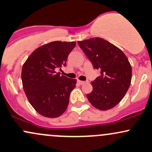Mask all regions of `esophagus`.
I'll return each mask as SVG.
<instances>
[{
  "label": "esophagus",
  "instance_id": "esophagus-1",
  "mask_svg": "<svg viewBox=\"0 0 152 152\" xmlns=\"http://www.w3.org/2000/svg\"><path fill=\"white\" fill-rule=\"evenodd\" d=\"M77 83L80 84V85H84L85 83V81H81V80H77Z\"/></svg>",
  "mask_w": 152,
  "mask_h": 152
}]
</instances>
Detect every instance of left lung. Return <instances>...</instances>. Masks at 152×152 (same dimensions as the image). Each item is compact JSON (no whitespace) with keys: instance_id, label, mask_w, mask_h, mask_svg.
<instances>
[{"instance_id":"1","label":"left lung","mask_w":152,"mask_h":152,"mask_svg":"<svg viewBox=\"0 0 152 152\" xmlns=\"http://www.w3.org/2000/svg\"><path fill=\"white\" fill-rule=\"evenodd\" d=\"M77 42L94 68L100 69L101 75L91 83L93 90L87 94V99L99 110L113 108L123 99L131 84L129 60L120 49L100 37Z\"/></svg>"}]
</instances>
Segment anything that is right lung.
<instances>
[{"label": "right lung", "mask_w": 152, "mask_h": 152, "mask_svg": "<svg viewBox=\"0 0 152 152\" xmlns=\"http://www.w3.org/2000/svg\"><path fill=\"white\" fill-rule=\"evenodd\" d=\"M75 42L55 41L37 48L23 66L21 78L28 101L41 115L55 118L65 112L69 94L77 80L69 79L56 69L66 66L67 57Z\"/></svg>", "instance_id": "1"}]
</instances>
